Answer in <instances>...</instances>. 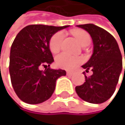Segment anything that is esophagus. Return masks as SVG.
<instances>
[{"mask_svg":"<svg viewBox=\"0 0 125 125\" xmlns=\"http://www.w3.org/2000/svg\"><path fill=\"white\" fill-rule=\"evenodd\" d=\"M72 74H73V73H72V72H70V71H67V76H71Z\"/></svg>","mask_w":125,"mask_h":125,"instance_id":"1","label":"esophagus"}]
</instances>
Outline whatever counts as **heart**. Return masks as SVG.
<instances>
[{
  "label": "heart",
  "instance_id": "b5f03b06",
  "mask_svg": "<svg viewBox=\"0 0 125 125\" xmlns=\"http://www.w3.org/2000/svg\"><path fill=\"white\" fill-rule=\"evenodd\" d=\"M73 34L75 36L76 40L81 45H83L87 42L91 41V37L88 33L83 30H74L72 31ZM64 35V33L62 31H59L52 37L50 41H49V49L53 53H56L58 52L61 48V44L63 42ZM56 64L61 67L64 69L70 70L82 62V59L78 57H74L68 55L67 53L63 52L61 53L58 55H57L55 58Z\"/></svg>",
  "mask_w": 125,
  "mask_h": 125
}]
</instances>
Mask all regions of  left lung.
Segmentation results:
<instances>
[{
	"label": "left lung",
	"mask_w": 125,
	"mask_h": 125,
	"mask_svg": "<svg viewBox=\"0 0 125 125\" xmlns=\"http://www.w3.org/2000/svg\"><path fill=\"white\" fill-rule=\"evenodd\" d=\"M85 30L93 42V54L82 66L93 74L76 87L78 96L91 104H102L113 94L122 70V57L118 45L113 35L93 24L76 25Z\"/></svg>",
	"instance_id": "8db88e82"
}]
</instances>
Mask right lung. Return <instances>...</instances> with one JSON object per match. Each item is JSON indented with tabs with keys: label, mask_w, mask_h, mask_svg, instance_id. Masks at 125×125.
<instances>
[{
	"label": "right lung",
	"mask_w": 125,
	"mask_h": 125,
	"mask_svg": "<svg viewBox=\"0 0 125 125\" xmlns=\"http://www.w3.org/2000/svg\"><path fill=\"white\" fill-rule=\"evenodd\" d=\"M67 27L31 25L16 37L10 49L9 70L13 89L23 102L46 101L53 94L57 79L66 75L64 70L49 67L54 61L49 41L56 32ZM41 66L46 69L41 71Z\"/></svg>",
	"instance_id": "right-lung-1"
}]
</instances>
